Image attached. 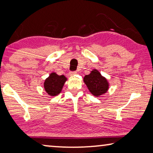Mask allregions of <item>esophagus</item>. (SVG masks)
Wrapping results in <instances>:
<instances>
[{
	"label": "esophagus",
	"instance_id": "34e87169",
	"mask_svg": "<svg viewBox=\"0 0 153 153\" xmlns=\"http://www.w3.org/2000/svg\"><path fill=\"white\" fill-rule=\"evenodd\" d=\"M76 74H77L76 71H71V72H69V76H75V75H76Z\"/></svg>",
	"mask_w": 153,
	"mask_h": 153
}]
</instances>
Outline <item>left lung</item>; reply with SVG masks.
I'll list each match as a JSON object with an SVG mask.
<instances>
[{
  "label": "left lung",
  "instance_id": "8db88e82",
  "mask_svg": "<svg viewBox=\"0 0 153 153\" xmlns=\"http://www.w3.org/2000/svg\"><path fill=\"white\" fill-rule=\"evenodd\" d=\"M83 81L91 94L95 97L105 94L109 88V83L107 79L102 76L97 69H93L89 74L86 75Z\"/></svg>",
  "mask_w": 153,
  "mask_h": 153
}]
</instances>
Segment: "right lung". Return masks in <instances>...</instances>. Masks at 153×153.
Masks as SVG:
<instances>
[{"label":"right lung","instance_id":"add662e5","mask_svg":"<svg viewBox=\"0 0 153 153\" xmlns=\"http://www.w3.org/2000/svg\"><path fill=\"white\" fill-rule=\"evenodd\" d=\"M67 80V78L63 75L59 76L56 73L52 72L44 82L45 91L50 96H56L61 93Z\"/></svg>","mask_w":153,"mask_h":153}]
</instances>
